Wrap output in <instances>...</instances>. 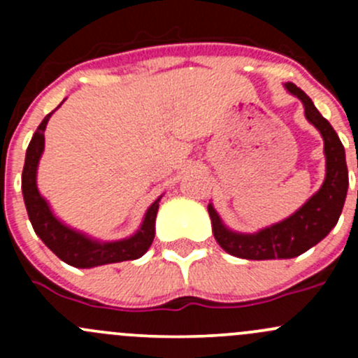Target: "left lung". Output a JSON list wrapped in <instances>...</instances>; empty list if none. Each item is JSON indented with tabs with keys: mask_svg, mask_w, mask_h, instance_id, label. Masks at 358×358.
<instances>
[{
	"mask_svg": "<svg viewBox=\"0 0 358 358\" xmlns=\"http://www.w3.org/2000/svg\"><path fill=\"white\" fill-rule=\"evenodd\" d=\"M291 95L298 96L305 107V117L319 129L324 140L326 178L320 189L298 211L286 220L265 227L255 234H243L229 229L209 202L213 236L229 255L243 259H289L303 255L319 244L338 223L348 192V168L345 147L338 133L326 117L317 110L310 96L294 83H284Z\"/></svg>",
	"mask_w": 358,
	"mask_h": 358,
	"instance_id": "obj_1",
	"label": "left lung"
}]
</instances>
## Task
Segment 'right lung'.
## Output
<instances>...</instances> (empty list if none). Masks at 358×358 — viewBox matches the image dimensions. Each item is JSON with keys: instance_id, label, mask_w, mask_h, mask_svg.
<instances>
[{"instance_id": "1", "label": "right lung", "mask_w": 358, "mask_h": 358, "mask_svg": "<svg viewBox=\"0 0 358 358\" xmlns=\"http://www.w3.org/2000/svg\"><path fill=\"white\" fill-rule=\"evenodd\" d=\"M62 106V103H60ZM59 106V107H60ZM57 107V109H59ZM55 112V110H53ZM53 112H50L41 124L38 126L32 135L31 143L25 152V162L22 171V194L25 209H27L29 220L34 229L36 236L52 249L62 262L76 268H93V266L109 265V263L126 262V259H136L147 252L156 236V216L159 209L157 197L142 220V225L133 236L119 241H99L86 236L85 232L72 229L66 225L62 220L55 216L50 208L48 201L39 194L38 182V166L39 159L45 150V129Z\"/></svg>"}]
</instances>
